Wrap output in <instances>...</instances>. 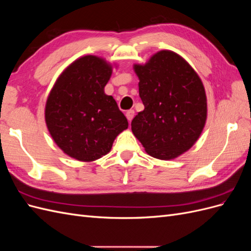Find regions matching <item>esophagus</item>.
I'll return each instance as SVG.
<instances>
[{
    "mask_svg": "<svg viewBox=\"0 0 251 251\" xmlns=\"http://www.w3.org/2000/svg\"><path fill=\"white\" fill-rule=\"evenodd\" d=\"M134 115H135V111H134V110H128V111H126V118H127L128 121H131V120L133 119Z\"/></svg>",
    "mask_w": 251,
    "mask_h": 251,
    "instance_id": "1",
    "label": "esophagus"
}]
</instances>
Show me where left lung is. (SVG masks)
Instances as JSON below:
<instances>
[{"label": "left lung", "mask_w": 251, "mask_h": 251, "mask_svg": "<svg viewBox=\"0 0 251 251\" xmlns=\"http://www.w3.org/2000/svg\"><path fill=\"white\" fill-rule=\"evenodd\" d=\"M144 110L132 120V132L147 153L161 160L191 149L206 123L203 83L184 58L170 50L134 65Z\"/></svg>", "instance_id": "8db88e82"}]
</instances>
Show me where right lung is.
<instances>
[{
    "label": "right lung",
    "instance_id": "add662e5",
    "mask_svg": "<svg viewBox=\"0 0 251 251\" xmlns=\"http://www.w3.org/2000/svg\"><path fill=\"white\" fill-rule=\"evenodd\" d=\"M112 66L86 55L68 66L50 91L45 120L65 154L90 162L107 155L128 123L115 100L104 93Z\"/></svg>",
    "mask_w": 251,
    "mask_h": 251
}]
</instances>
